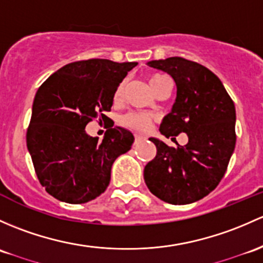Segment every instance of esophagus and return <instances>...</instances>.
Listing matches in <instances>:
<instances>
[{
  "label": "esophagus",
  "mask_w": 263,
  "mask_h": 263,
  "mask_svg": "<svg viewBox=\"0 0 263 263\" xmlns=\"http://www.w3.org/2000/svg\"><path fill=\"white\" fill-rule=\"evenodd\" d=\"M145 140V137L141 136V135H136V137H135V143H140L141 141Z\"/></svg>",
  "instance_id": "1"
}]
</instances>
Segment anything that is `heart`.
Listing matches in <instances>:
<instances>
[{
  "mask_svg": "<svg viewBox=\"0 0 263 263\" xmlns=\"http://www.w3.org/2000/svg\"><path fill=\"white\" fill-rule=\"evenodd\" d=\"M165 79H167V77L164 76V74H154V76L150 77L148 81H150L151 87H154L157 83L165 81ZM121 90H122V88L120 87L117 90V95H121ZM151 122H153L151 116L145 115V113H131V115L124 117V123L128 124L129 127L139 129V131H147L150 128Z\"/></svg>",
  "mask_w": 263,
  "mask_h": 263,
  "instance_id": "obj_1",
  "label": "heart"
}]
</instances>
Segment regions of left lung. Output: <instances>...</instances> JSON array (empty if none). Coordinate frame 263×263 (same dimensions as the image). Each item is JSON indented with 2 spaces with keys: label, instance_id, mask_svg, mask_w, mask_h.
<instances>
[{
  "label": "left lung",
  "instance_id": "left-lung-1",
  "mask_svg": "<svg viewBox=\"0 0 263 263\" xmlns=\"http://www.w3.org/2000/svg\"><path fill=\"white\" fill-rule=\"evenodd\" d=\"M148 66L167 73L176 84L171 112L160 124L164 136L187 135L185 146L170 147L151 137L156 156L143 170L155 197L182 205L200 200L224 176L236 146V108L213 71L180 57L151 60Z\"/></svg>",
  "mask_w": 263,
  "mask_h": 263
}]
</instances>
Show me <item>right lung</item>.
<instances>
[{"label": "right lung", "instance_id": "add662e5", "mask_svg": "<svg viewBox=\"0 0 263 263\" xmlns=\"http://www.w3.org/2000/svg\"><path fill=\"white\" fill-rule=\"evenodd\" d=\"M136 62L108 59L74 62L51 74L35 95L26 134L27 150L39 181L58 200L82 204L104 193L110 168L131 148L135 137L122 127L107 129L103 140L85 126L107 116L113 97Z\"/></svg>", "mask_w": 263, "mask_h": 263}]
</instances>
